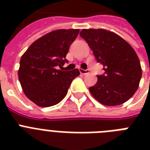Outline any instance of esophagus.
I'll return each mask as SVG.
<instances>
[{"mask_svg": "<svg viewBox=\"0 0 150 150\" xmlns=\"http://www.w3.org/2000/svg\"><path fill=\"white\" fill-rule=\"evenodd\" d=\"M79 71L81 74L82 75H86V74H89V71L88 70H85V69H82V68H80L79 69Z\"/></svg>", "mask_w": 150, "mask_h": 150, "instance_id": "34e87169", "label": "esophagus"}]
</instances>
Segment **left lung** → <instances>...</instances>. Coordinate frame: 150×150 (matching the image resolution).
I'll return each instance as SVG.
<instances>
[{"label":"left lung","instance_id":"8db88e82","mask_svg":"<svg viewBox=\"0 0 150 150\" xmlns=\"http://www.w3.org/2000/svg\"><path fill=\"white\" fill-rule=\"evenodd\" d=\"M80 36L86 41L105 75L97 76V82L89 91L98 102L117 106L135 94L142 77V68L135 50L122 37L103 29H83Z\"/></svg>","mask_w":150,"mask_h":150}]
</instances>
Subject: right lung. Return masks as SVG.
I'll list each match as a JSON object with an SVG mask.
<instances>
[{
    "mask_svg": "<svg viewBox=\"0 0 150 150\" xmlns=\"http://www.w3.org/2000/svg\"><path fill=\"white\" fill-rule=\"evenodd\" d=\"M79 29H57L29 46L20 60L18 79L25 95L39 107L57 104L68 93L72 80L79 76L77 68L57 69L67 62L65 57Z\"/></svg>",
    "mask_w": 150,
    "mask_h": 150,
    "instance_id": "obj_1",
    "label": "right lung"
}]
</instances>
